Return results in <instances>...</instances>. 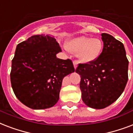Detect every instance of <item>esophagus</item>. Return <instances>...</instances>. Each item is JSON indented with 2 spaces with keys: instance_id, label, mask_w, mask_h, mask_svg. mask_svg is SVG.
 <instances>
[{
  "instance_id": "34e87169",
  "label": "esophagus",
  "mask_w": 133,
  "mask_h": 133,
  "mask_svg": "<svg viewBox=\"0 0 133 133\" xmlns=\"http://www.w3.org/2000/svg\"><path fill=\"white\" fill-rule=\"evenodd\" d=\"M73 65H74V68H75V69L77 68V61H73Z\"/></svg>"
}]
</instances>
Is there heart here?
<instances>
[{
	"label": "heart",
	"instance_id": "b5f03b06",
	"mask_svg": "<svg viewBox=\"0 0 133 133\" xmlns=\"http://www.w3.org/2000/svg\"><path fill=\"white\" fill-rule=\"evenodd\" d=\"M103 45L99 38H90L86 36H79L69 41L66 49L69 52L76 54L78 61L83 63H88L96 60L102 51Z\"/></svg>",
	"mask_w": 133,
	"mask_h": 133
}]
</instances>
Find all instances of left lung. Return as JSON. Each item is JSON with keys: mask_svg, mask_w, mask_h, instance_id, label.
<instances>
[{"mask_svg": "<svg viewBox=\"0 0 133 133\" xmlns=\"http://www.w3.org/2000/svg\"><path fill=\"white\" fill-rule=\"evenodd\" d=\"M103 48L92 62L79 63L75 72L81 76V98L85 105L103 109L124 92L128 81V61L124 44L106 33L101 34Z\"/></svg>", "mask_w": 133, "mask_h": 133, "instance_id": "obj_1", "label": "left lung"}]
</instances>
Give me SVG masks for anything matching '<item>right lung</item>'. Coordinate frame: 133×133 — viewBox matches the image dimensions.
Here are the masks:
<instances>
[{"mask_svg": "<svg viewBox=\"0 0 133 133\" xmlns=\"http://www.w3.org/2000/svg\"><path fill=\"white\" fill-rule=\"evenodd\" d=\"M59 52V44L50 35H34L17 45L10 79L16 97L24 105L41 110L57 103L63 79L75 70L70 59L56 57Z\"/></svg>", "mask_w": 133, "mask_h": 133, "instance_id": "right-lung-1", "label": "right lung"}]
</instances>
